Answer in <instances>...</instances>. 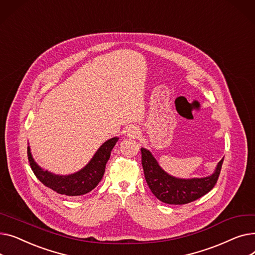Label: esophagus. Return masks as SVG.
Listing matches in <instances>:
<instances>
[{"label": "esophagus", "instance_id": "34e87169", "mask_svg": "<svg viewBox=\"0 0 255 255\" xmlns=\"http://www.w3.org/2000/svg\"><path fill=\"white\" fill-rule=\"evenodd\" d=\"M139 134V129L138 128H136V127H130L129 129H128V131H127V135L129 136V137H136L137 135Z\"/></svg>", "mask_w": 255, "mask_h": 255}]
</instances>
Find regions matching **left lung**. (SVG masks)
I'll return each mask as SVG.
<instances>
[{
  "mask_svg": "<svg viewBox=\"0 0 255 255\" xmlns=\"http://www.w3.org/2000/svg\"><path fill=\"white\" fill-rule=\"evenodd\" d=\"M141 152V164L144 178L153 194L161 202L169 205H185L200 198L211 191L216 185L223 158L220 160L215 172L202 179H177L162 170L153 155L143 148Z\"/></svg>",
  "mask_w": 255,
  "mask_h": 255,
  "instance_id": "obj_1",
  "label": "left lung"
}]
</instances>
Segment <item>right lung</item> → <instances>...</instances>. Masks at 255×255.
<instances>
[{
	"label": "right lung",
	"mask_w": 255,
	"mask_h": 255,
	"mask_svg": "<svg viewBox=\"0 0 255 255\" xmlns=\"http://www.w3.org/2000/svg\"><path fill=\"white\" fill-rule=\"evenodd\" d=\"M118 139V137H114L105 141L94 155L91 161L82 170L69 176H56L47 170L44 171L40 168L35 163L29 146L28 159L36 178L48 188L68 196L84 195L92 191L101 181L105 171L106 162L109 161L112 150Z\"/></svg>",
	"instance_id": "right-lung-1"
}]
</instances>
